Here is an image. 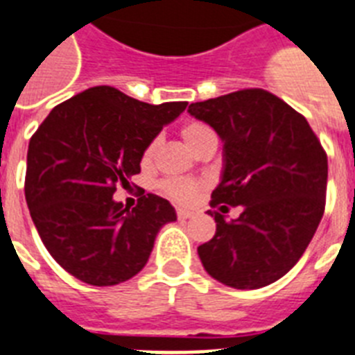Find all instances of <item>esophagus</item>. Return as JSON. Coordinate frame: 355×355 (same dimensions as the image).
I'll return each mask as SVG.
<instances>
[{
	"instance_id": "esophagus-1",
	"label": "esophagus",
	"mask_w": 355,
	"mask_h": 355,
	"mask_svg": "<svg viewBox=\"0 0 355 355\" xmlns=\"http://www.w3.org/2000/svg\"><path fill=\"white\" fill-rule=\"evenodd\" d=\"M175 214H178V219H180V220H184V219H189V217H192L193 211H190V210H183V208H178V211H175Z\"/></svg>"
}]
</instances>
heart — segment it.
I'll list each match as a JSON object with an SVG mask.
<instances>
[{
	"label": "heart",
	"instance_id": "heart-1",
	"mask_svg": "<svg viewBox=\"0 0 355 355\" xmlns=\"http://www.w3.org/2000/svg\"><path fill=\"white\" fill-rule=\"evenodd\" d=\"M181 136H183L184 144L192 148L193 153L201 150L202 147H207L210 144H217V136H215L214 129L208 123L193 120V122L184 123L181 127ZM159 138H153L148 141L147 147L144 148V163H150L156 156L157 148H159ZM207 189V183L201 180H192V178H166V180L159 181V190L165 193L166 198H171L172 201L180 202V205H190L198 199L199 193Z\"/></svg>",
	"mask_w": 355,
	"mask_h": 355
}]
</instances>
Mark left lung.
<instances>
[{"label":"left lung","mask_w":355,"mask_h":355,"mask_svg":"<svg viewBox=\"0 0 355 355\" xmlns=\"http://www.w3.org/2000/svg\"><path fill=\"white\" fill-rule=\"evenodd\" d=\"M224 141L223 181L211 208L242 206L198 248L210 277L235 289L277 282L304 255L325 211L327 153L304 114L260 87L189 105Z\"/></svg>","instance_id":"obj_1"}]
</instances>
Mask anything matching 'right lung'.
I'll use <instances>...</instances> for the list:
<instances>
[{
    "instance_id": "1",
    "label": "right lung",
    "mask_w": 355,
    "mask_h": 355,
    "mask_svg": "<svg viewBox=\"0 0 355 355\" xmlns=\"http://www.w3.org/2000/svg\"><path fill=\"white\" fill-rule=\"evenodd\" d=\"M189 102L153 105L96 86L51 109L28 144L25 198L42 244L89 286H116L144 269L175 210L156 193L132 210L113 201L140 174L144 148Z\"/></svg>"
}]
</instances>
